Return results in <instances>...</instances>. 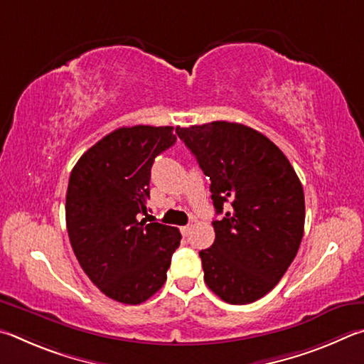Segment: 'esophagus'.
Instances as JSON below:
<instances>
[{"mask_svg":"<svg viewBox=\"0 0 364 364\" xmlns=\"http://www.w3.org/2000/svg\"><path fill=\"white\" fill-rule=\"evenodd\" d=\"M190 230H192V227H190V225H183V227H181V233L183 235V237H188V235H190Z\"/></svg>","mask_w":364,"mask_h":364,"instance_id":"1","label":"esophagus"}]
</instances>
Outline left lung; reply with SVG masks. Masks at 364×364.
<instances>
[{
  "label": "left lung",
  "instance_id": "left-lung-1",
  "mask_svg": "<svg viewBox=\"0 0 364 364\" xmlns=\"http://www.w3.org/2000/svg\"><path fill=\"white\" fill-rule=\"evenodd\" d=\"M176 132L211 181L222 215L213 222V246L200 251L208 288L227 304L257 301L278 284L301 246L302 183L284 153L250 126L213 121Z\"/></svg>",
  "mask_w": 364,
  "mask_h": 364
}]
</instances>
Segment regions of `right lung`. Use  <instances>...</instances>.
I'll use <instances>...</instances> for the list:
<instances>
[{
    "label": "right lung",
    "mask_w": 364,
    "mask_h": 364,
    "mask_svg": "<svg viewBox=\"0 0 364 364\" xmlns=\"http://www.w3.org/2000/svg\"><path fill=\"white\" fill-rule=\"evenodd\" d=\"M172 129H114L70 174L65 219L73 252L89 279L121 304H142L161 289L181 245L176 227L142 219L149 214L151 164L174 145Z\"/></svg>",
    "instance_id": "right-lung-1"
}]
</instances>
